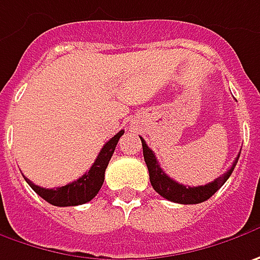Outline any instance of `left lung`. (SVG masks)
<instances>
[{
  "instance_id": "left-lung-1",
  "label": "left lung",
  "mask_w": 260,
  "mask_h": 260,
  "mask_svg": "<svg viewBox=\"0 0 260 260\" xmlns=\"http://www.w3.org/2000/svg\"><path fill=\"white\" fill-rule=\"evenodd\" d=\"M141 138V137H140ZM142 142V152H144V160L145 164L148 167V173H150V182H151V186L154 187V190L161 195L166 199L172 201V202H177V204H201L204 201H207L209 198L212 197L218 189H220L227 179L232 176L233 170L237 164V160L240 157V154L237 155V158L234 160L233 166L220 177H217L214 182H209L208 185H204V186H185L182 183H177L176 180L170 179L169 176L166 175L163 172V169L160 167V164L157 161L155 155L152 150L148 148V145L145 144V141L141 138Z\"/></svg>"
}]
</instances>
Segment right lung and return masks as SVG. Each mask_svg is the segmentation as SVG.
<instances>
[{
  "label": "right lung",
  "instance_id": "obj_1",
  "mask_svg": "<svg viewBox=\"0 0 260 260\" xmlns=\"http://www.w3.org/2000/svg\"><path fill=\"white\" fill-rule=\"evenodd\" d=\"M123 132L125 131H119L113 138H110L103 145L94 164L90 167V170L85 175L65 186L56 187V189H45V187H40L35 185L33 182H30L27 177H24V179L28 183V186L31 187L40 198H43L46 202H49L55 207H75V205L85 204L99 193L100 187L105 182L106 167L115 152L119 138L123 135Z\"/></svg>",
  "mask_w": 260,
  "mask_h": 260
}]
</instances>
